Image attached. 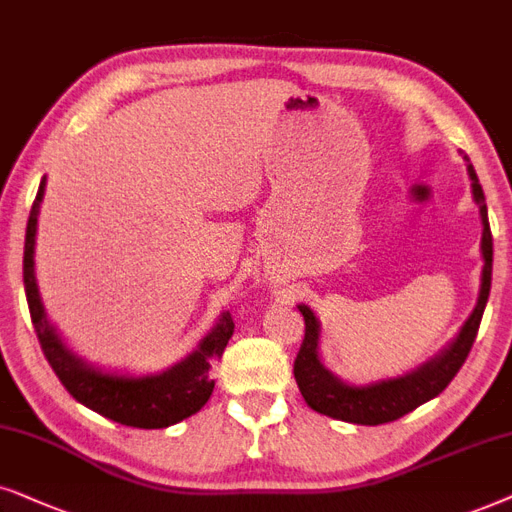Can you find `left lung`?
Returning <instances> with one entry per match:
<instances>
[{"label": "left lung", "instance_id": "1", "mask_svg": "<svg viewBox=\"0 0 512 512\" xmlns=\"http://www.w3.org/2000/svg\"><path fill=\"white\" fill-rule=\"evenodd\" d=\"M466 170L470 177V189H473V201L480 208L482 220V276H480V295L473 313H470L466 323L461 325L459 335L442 349L438 356L426 360L417 370L400 374V377L370 381V384H349V381L339 379L337 374L327 370L323 358H320V320L311 306L299 304L297 309L302 311L306 332L302 349L295 358V379L299 391H302L306 405L325 417L349 421V424L360 426H379L388 424L405 417L407 412L417 410L419 405L433 400L449 386V381L456 377L461 365L466 363L470 346L478 337V327L485 313L489 290H492V262H494V243L492 229H489L487 203L485 192H482L478 175L470 159H466Z\"/></svg>", "mask_w": 512, "mask_h": 512}]
</instances>
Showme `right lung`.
<instances>
[{"label":"right lung","instance_id":"add662e5","mask_svg":"<svg viewBox=\"0 0 512 512\" xmlns=\"http://www.w3.org/2000/svg\"><path fill=\"white\" fill-rule=\"evenodd\" d=\"M46 192V177L39 182L37 199L32 203L30 220L25 229L23 252V283L30 306L34 332L53 372L77 403L117 424L133 428H168L177 421L192 417L208 403L213 393V363L222 358L224 346L234 335V320L229 311L220 313L213 330L201 339L199 346L180 363L163 372L131 374L100 370L77 356L60 332L46 318L42 295H39L37 274H34V243H37V217Z\"/></svg>","mask_w":512,"mask_h":512}]
</instances>
